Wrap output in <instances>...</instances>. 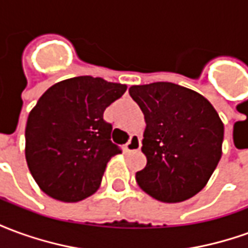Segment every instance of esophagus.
Returning a JSON list of instances; mask_svg holds the SVG:
<instances>
[{
    "label": "esophagus",
    "instance_id": "obj_1",
    "mask_svg": "<svg viewBox=\"0 0 248 248\" xmlns=\"http://www.w3.org/2000/svg\"><path fill=\"white\" fill-rule=\"evenodd\" d=\"M140 138L138 135L133 134L130 137L129 142L124 145V151L126 153H130V151H135V150H140Z\"/></svg>",
    "mask_w": 248,
    "mask_h": 248
}]
</instances>
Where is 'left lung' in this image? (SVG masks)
Returning <instances> with one entry per match:
<instances>
[{
    "label": "left lung",
    "mask_w": 248,
    "mask_h": 248,
    "mask_svg": "<svg viewBox=\"0 0 248 248\" xmlns=\"http://www.w3.org/2000/svg\"><path fill=\"white\" fill-rule=\"evenodd\" d=\"M131 98L145 115L138 186L161 202H183L206 186L222 156L224 127L217 110L191 89L171 82L135 85Z\"/></svg>",
    "instance_id": "obj_1"
}]
</instances>
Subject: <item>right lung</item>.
Segmentation results:
<instances>
[{
	"label": "right lung",
	"mask_w": 248,
	"mask_h": 248,
	"mask_svg": "<svg viewBox=\"0 0 248 248\" xmlns=\"http://www.w3.org/2000/svg\"><path fill=\"white\" fill-rule=\"evenodd\" d=\"M127 86L82 76L49 87L30 111L25 156L42 191L61 202H79L97 191L111 156L113 126L103 111Z\"/></svg>",
	"instance_id": "1"
}]
</instances>
